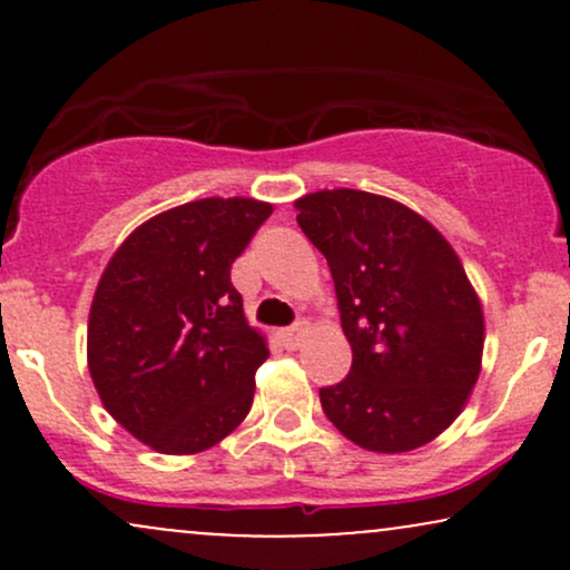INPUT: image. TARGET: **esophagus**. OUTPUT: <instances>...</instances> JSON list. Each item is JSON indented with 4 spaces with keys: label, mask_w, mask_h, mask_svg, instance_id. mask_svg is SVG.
Masks as SVG:
<instances>
[{
    "label": "esophagus",
    "mask_w": 570,
    "mask_h": 570,
    "mask_svg": "<svg viewBox=\"0 0 570 570\" xmlns=\"http://www.w3.org/2000/svg\"><path fill=\"white\" fill-rule=\"evenodd\" d=\"M305 335H307V324L305 322H297L294 326H289V330H281L278 332L281 343H284L289 351H297L299 345H303Z\"/></svg>",
    "instance_id": "obj_1"
}]
</instances>
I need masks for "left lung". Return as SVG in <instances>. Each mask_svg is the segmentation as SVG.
Listing matches in <instances>:
<instances>
[{"mask_svg":"<svg viewBox=\"0 0 570 570\" xmlns=\"http://www.w3.org/2000/svg\"><path fill=\"white\" fill-rule=\"evenodd\" d=\"M294 208L330 265L353 353L348 377L318 391L326 417L372 453L423 448L461 415L482 370L485 316L455 248L385 195L318 189Z\"/></svg>","mask_w":570,"mask_h":570,"instance_id":"1","label":"left lung"}]
</instances>
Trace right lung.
Instances as JSON below:
<instances>
[{"instance_id":"obj_1","label":"right lung","mask_w":570,"mask_h":570,"mask_svg":"<svg viewBox=\"0 0 570 570\" xmlns=\"http://www.w3.org/2000/svg\"><path fill=\"white\" fill-rule=\"evenodd\" d=\"M273 206L200 198L117 246L88 316V370L109 415L163 455L225 440L252 410L267 337L248 326L230 267Z\"/></svg>"}]
</instances>
